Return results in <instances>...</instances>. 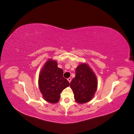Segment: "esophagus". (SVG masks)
<instances>
[{"label":"esophagus","instance_id":"1","mask_svg":"<svg viewBox=\"0 0 134 134\" xmlns=\"http://www.w3.org/2000/svg\"><path fill=\"white\" fill-rule=\"evenodd\" d=\"M68 80L69 81V82L70 83L71 81V78H69L68 79Z\"/></svg>","mask_w":134,"mask_h":134}]
</instances>
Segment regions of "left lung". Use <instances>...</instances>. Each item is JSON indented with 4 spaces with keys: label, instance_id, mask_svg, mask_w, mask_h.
Masks as SVG:
<instances>
[{
    "label": "left lung",
    "instance_id": "1",
    "mask_svg": "<svg viewBox=\"0 0 134 134\" xmlns=\"http://www.w3.org/2000/svg\"><path fill=\"white\" fill-rule=\"evenodd\" d=\"M97 84L96 76L90 66L86 64H80L70 83L76 102L84 103L91 100L97 91Z\"/></svg>",
    "mask_w": 134,
    "mask_h": 134
}]
</instances>
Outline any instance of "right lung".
I'll return each mask as SVG.
<instances>
[{"label":"right lung","instance_id":"right-lung-1","mask_svg":"<svg viewBox=\"0 0 134 134\" xmlns=\"http://www.w3.org/2000/svg\"><path fill=\"white\" fill-rule=\"evenodd\" d=\"M69 84L63 77V70L58 67L57 62L48 60L39 75V88L43 99L50 103H57L60 93Z\"/></svg>","mask_w":134,"mask_h":134}]
</instances>
